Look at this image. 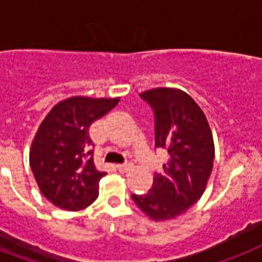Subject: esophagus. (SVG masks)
<instances>
[{
  "label": "esophagus",
  "instance_id": "obj_1",
  "mask_svg": "<svg viewBox=\"0 0 262 262\" xmlns=\"http://www.w3.org/2000/svg\"><path fill=\"white\" fill-rule=\"evenodd\" d=\"M117 169L120 172H127L130 169V164H118Z\"/></svg>",
  "mask_w": 262,
  "mask_h": 262
}]
</instances>
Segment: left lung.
I'll return each mask as SVG.
<instances>
[{
	"label": "left lung",
	"mask_w": 262,
	"mask_h": 262,
	"mask_svg": "<svg viewBox=\"0 0 262 262\" xmlns=\"http://www.w3.org/2000/svg\"><path fill=\"white\" fill-rule=\"evenodd\" d=\"M140 97L155 116V146L169 153L162 172L155 173L145 194H132L136 205L155 221L180 216L205 190L214 160L212 132L201 107L177 89L158 88Z\"/></svg>",
	"instance_id": "left-lung-1"
}]
</instances>
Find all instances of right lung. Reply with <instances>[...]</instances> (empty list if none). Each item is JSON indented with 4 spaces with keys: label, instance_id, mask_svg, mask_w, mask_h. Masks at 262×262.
I'll list each match as a JSON object with an SVG mask.
<instances>
[{
    "label": "right lung",
    "instance_id": "add662e5",
    "mask_svg": "<svg viewBox=\"0 0 262 262\" xmlns=\"http://www.w3.org/2000/svg\"><path fill=\"white\" fill-rule=\"evenodd\" d=\"M118 101L67 98L39 125L30 149V168L39 190L58 208L80 210L98 197V184L106 173L94 166L89 129Z\"/></svg>",
    "mask_w": 262,
    "mask_h": 262
}]
</instances>
